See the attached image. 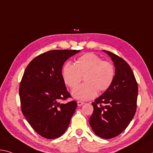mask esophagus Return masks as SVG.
<instances>
[{
    "instance_id": "1",
    "label": "esophagus",
    "mask_w": 153,
    "mask_h": 153,
    "mask_svg": "<svg viewBox=\"0 0 153 153\" xmlns=\"http://www.w3.org/2000/svg\"><path fill=\"white\" fill-rule=\"evenodd\" d=\"M77 105H78V106H82V105H84V103L82 102V101H77Z\"/></svg>"
}]
</instances>
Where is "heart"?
<instances>
[{"mask_svg": "<svg viewBox=\"0 0 153 153\" xmlns=\"http://www.w3.org/2000/svg\"><path fill=\"white\" fill-rule=\"evenodd\" d=\"M62 76L65 83L70 88H75L84 77L85 83L74 88L73 97L81 101L90 100L95 97L99 91L110 88L115 76L112 64L92 53L79 56L76 64L67 62L62 67Z\"/></svg>", "mask_w": 153, "mask_h": 153, "instance_id": "1", "label": "heart"}]
</instances>
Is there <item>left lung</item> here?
Here are the masks:
<instances>
[{
    "label": "left lung",
    "instance_id": "obj_1",
    "mask_svg": "<svg viewBox=\"0 0 153 153\" xmlns=\"http://www.w3.org/2000/svg\"><path fill=\"white\" fill-rule=\"evenodd\" d=\"M103 51L112 60L115 76L110 88L92 103L94 110L89 123L97 135L111 139L120 134L133 119L137 108L138 87L127 62L109 51Z\"/></svg>",
    "mask_w": 153,
    "mask_h": 153
}]
</instances>
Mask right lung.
<instances>
[{
    "instance_id": "1",
    "label": "right lung",
    "mask_w": 153,
    "mask_h": 153,
    "mask_svg": "<svg viewBox=\"0 0 153 153\" xmlns=\"http://www.w3.org/2000/svg\"><path fill=\"white\" fill-rule=\"evenodd\" d=\"M79 52L48 51L35 57L24 73L19 89L22 111L33 129L47 139L64 134L77 108L75 101H60L71 97L62 78V66Z\"/></svg>"
}]
</instances>
